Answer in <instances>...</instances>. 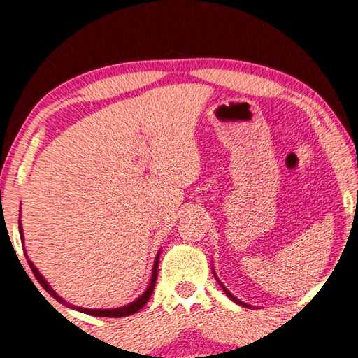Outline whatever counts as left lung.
I'll use <instances>...</instances> for the list:
<instances>
[{"instance_id":"left-lung-1","label":"left lung","mask_w":358,"mask_h":358,"mask_svg":"<svg viewBox=\"0 0 358 358\" xmlns=\"http://www.w3.org/2000/svg\"><path fill=\"white\" fill-rule=\"evenodd\" d=\"M211 268H213V266H211ZM213 275H215V280L217 281V284H220V286H221V289L224 290V292H226V295L229 296V299H230V300H232V301H235V303H238V305H241V306H246V308H248V306H250V305H246V303H243V301H241V300H238V299H237V296H235V295H232V294H230V292H229V290L226 289V286H224V284H222V282L220 281V278H217V276H216V273H215V270H213ZM250 308H251V306H250Z\"/></svg>"}]
</instances>
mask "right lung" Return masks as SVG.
I'll use <instances>...</instances> for the list:
<instances>
[{
    "label": "right lung",
    "instance_id": "right-lung-1",
    "mask_svg": "<svg viewBox=\"0 0 358 358\" xmlns=\"http://www.w3.org/2000/svg\"><path fill=\"white\" fill-rule=\"evenodd\" d=\"M19 230H20V238H22V245H23V229H22L20 220H19ZM159 254H161V251H157L156 257H155L153 270H151L150 284H148V287L145 289V292H143L141 296H137V299H136L134 301L128 303V305L120 306V308H108V310H99V308H94V310H90V308L74 306V305H71V303L64 301V300L62 299V296H59V295L55 292V290H53V289L50 287V284H48V282L45 281V278L39 273V270L36 268V265L31 262V260H29L28 257H27V259H28L29 268H31L33 275L36 276V280L39 281L41 286L44 287V289L47 290V292L53 296V299H57L59 303H63V305L71 308V310H76V311H80V313H85V314H90V316H98V317H123V316H131V314L137 313L138 310H142V308H143L145 305H147V301L150 300L151 294H153V289H155V284H156V278H157V264H159ZM25 256H27V252H25Z\"/></svg>",
    "mask_w": 358,
    "mask_h": 358
}]
</instances>
